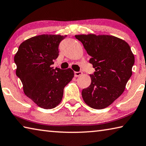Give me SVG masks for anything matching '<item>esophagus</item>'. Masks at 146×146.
Masks as SVG:
<instances>
[{"instance_id":"obj_1","label":"esophagus","mask_w":146,"mask_h":146,"mask_svg":"<svg viewBox=\"0 0 146 146\" xmlns=\"http://www.w3.org/2000/svg\"><path fill=\"white\" fill-rule=\"evenodd\" d=\"M82 75V73L81 72V71H78V72H76V71H75V77H77V76H79L80 75Z\"/></svg>"}]
</instances>
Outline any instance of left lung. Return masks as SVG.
Returning <instances> with one entry per match:
<instances>
[{
    "label": "left lung",
    "mask_w": 146,
    "mask_h": 146,
    "mask_svg": "<svg viewBox=\"0 0 146 146\" xmlns=\"http://www.w3.org/2000/svg\"><path fill=\"white\" fill-rule=\"evenodd\" d=\"M75 37L91 56L90 63L95 69L90 75V86L82 91L83 100L93 109H104L124 91L132 75L134 55L126 42L114 36L88 34Z\"/></svg>",
    "instance_id": "left-lung-1"
}]
</instances>
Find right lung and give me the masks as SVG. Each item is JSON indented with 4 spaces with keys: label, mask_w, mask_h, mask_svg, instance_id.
I'll use <instances>...</instances> for the list:
<instances>
[{
    "label": "right lung",
    "mask_w": 146,
    "mask_h": 146,
    "mask_svg": "<svg viewBox=\"0 0 146 146\" xmlns=\"http://www.w3.org/2000/svg\"><path fill=\"white\" fill-rule=\"evenodd\" d=\"M66 35H40L24 41L14 56L16 75L24 93L42 108L49 110L62 99L64 88L72 80L74 71L53 69L51 65L58 56V45Z\"/></svg>",
    "instance_id": "obj_1"
}]
</instances>
